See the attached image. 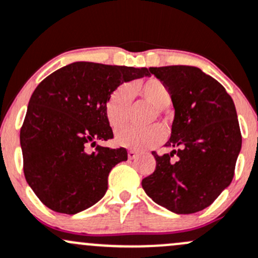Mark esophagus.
<instances>
[{"label": "esophagus", "mask_w": 258, "mask_h": 258, "mask_svg": "<svg viewBox=\"0 0 258 258\" xmlns=\"http://www.w3.org/2000/svg\"><path fill=\"white\" fill-rule=\"evenodd\" d=\"M127 156H128V159H135L138 156V154H137V152L131 150V151L127 152Z\"/></svg>", "instance_id": "esophagus-1"}]
</instances>
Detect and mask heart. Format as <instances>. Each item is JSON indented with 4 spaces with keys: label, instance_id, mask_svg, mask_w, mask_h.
Instances as JSON below:
<instances>
[{
    "label": "heart",
    "instance_id": "heart-1",
    "mask_svg": "<svg viewBox=\"0 0 258 258\" xmlns=\"http://www.w3.org/2000/svg\"><path fill=\"white\" fill-rule=\"evenodd\" d=\"M132 90L141 97H143L146 101L154 105L158 115H161L162 108H167L170 105L169 90L158 79L151 78L147 80L137 81L132 85ZM131 89L127 85L118 86L108 96L106 104H105V116H106L108 124L113 130H118L126 124L128 120L130 110H131ZM154 117L156 116L153 115L151 121H153ZM163 128L157 124L145 127V128L128 127V128H123L116 134V143L122 147L142 151L158 145L163 141Z\"/></svg>",
    "mask_w": 258,
    "mask_h": 258
}]
</instances>
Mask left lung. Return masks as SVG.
<instances>
[{
    "mask_svg": "<svg viewBox=\"0 0 258 258\" xmlns=\"http://www.w3.org/2000/svg\"><path fill=\"white\" fill-rule=\"evenodd\" d=\"M150 72L169 90L174 120L165 143L172 152L152 153L156 169L142 188L172 213H197L213 204L234 178L242 145L236 108L224 86L199 68L170 65Z\"/></svg>",
    "mask_w": 258,
    "mask_h": 258,
    "instance_id": "1",
    "label": "left lung"
}]
</instances>
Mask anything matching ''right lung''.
I'll return each instance as SVG.
<instances>
[{
  "label": "right lung",
  "instance_id": "obj_1",
  "mask_svg": "<svg viewBox=\"0 0 258 258\" xmlns=\"http://www.w3.org/2000/svg\"><path fill=\"white\" fill-rule=\"evenodd\" d=\"M148 75L147 68L75 61L37 86L20 140L24 177L45 207L74 215L104 197L108 173L127 161L124 148L90 151L113 137L105 104L121 84Z\"/></svg>",
  "mask_w": 258,
  "mask_h": 258
}]
</instances>
